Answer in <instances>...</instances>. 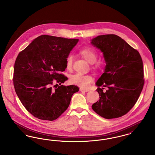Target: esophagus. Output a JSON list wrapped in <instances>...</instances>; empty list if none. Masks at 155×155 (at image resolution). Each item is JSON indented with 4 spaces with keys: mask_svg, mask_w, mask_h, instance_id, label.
<instances>
[{
    "mask_svg": "<svg viewBox=\"0 0 155 155\" xmlns=\"http://www.w3.org/2000/svg\"><path fill=\"white\" fill-rule=\"evenodd\" d=\"M80 90L81 92H88L89 91L88 89L83 88H80Z\"/></svg>",
    "mask_w": 155,
    "mask_h": 155,
    "instance_id": "obj_1",
    "label": "esophagus"
}]
</instances>
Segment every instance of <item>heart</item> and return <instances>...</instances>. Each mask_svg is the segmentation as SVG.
<instances>
[{"label":"heart","instance_id":"obj_1","mask_svg":"<svg viewBox=\"0 0 155 155\" xmlns=\"http://www.w3.org/2000/svg\"><path fill=\"white\" fill-rule=\"evenodd\" d=\"M79 53L83 58H84V59H86L89 63H94L96 61L97 54L94 48L90 46H84L80 49ZM73 56L72 54L70 53L67 56L65 59V65L67 70H71L73 65ZM99 66V63H95V67L96 68ZM69 81L73 84L83 88H86L88 87L93 81V77L89 74L75 73L70 77Z\"/></svg>","mask_w":155,"mask_h":155}]
</instances>
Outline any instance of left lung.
Returning a JSON list of instances; mask_svg holds the SVG:
<instances>
[{
	"label": "left lung",
	"mask_w": 155,
	"mask_h": 155,
	"mask_svg": "<svg viewBox=\"0 0 155 155\" xmlns=\"http://www.w3.org/2000/svg\"><path fill=\"white\" fill-rule=\"evenodd\" d=\"M91 44L103 52L104 72L96 82L99 101L92 105L97 114L107 119L126 114L137 102L145 80L138 51L114 34L99 35ZM102 86L109 89L103 92Z\"/></svg>",
	"instance_id": "8db88e82"
}]
</instances>
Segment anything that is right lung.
<instances>
[{
    "label": "right lung",
    "instance_id": "right-lung-1",
    "mask_svg": "<svg viewBox=\"0 0 155 155\" xmlns=\"http://www.w3.org/2000/svg\"><path fill=\"white\" fill-rule=\"evenodd\" d=\"M78 42L43 35L37 37L20 52L15 61L13 84L21 102L36 118L53 121L69 106L71 97L79 88L61 85L67 77L65 59ZM60 86H53V80Z\"/></svg>",
    "mask_w": 155,
    "mask_h": 155
}]
</instances>
